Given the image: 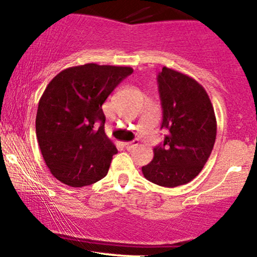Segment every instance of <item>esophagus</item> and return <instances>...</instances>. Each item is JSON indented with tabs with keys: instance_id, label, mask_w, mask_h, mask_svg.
<instances>
[{
	"instance_id": "34e87169",
	"label": "esophagus",
	"mask_w": 257,
	"mask_h": 257,
	"mask_svg": "<svg viewBox=\"0 0 257 257\" xmlns=\"http://www.w3.org/2000/svg\"><path fill=\"white\" fill-rule=\"evenodd\" d=\"M138 144H140L138 140H135V141H131V142H126L125 147H126V149H134V148H136Z\"/></svg>"
}]
</instances>
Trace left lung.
<instances>
[{
  "instance_id": "8db88e82",
  "label": "left lung",
  "mask_w": 257,
  "mask_h": 257,
  "mask_svg": "<svg viewBox=\"0 0 257 257\" xmlns=\"http://www.w3.org/2000/svg\"><path fill=\"white\" fill-rule=\"evenodd\" d=\"M163 108L161 128L167 130L154 158L142 167L151 182L167 188L191 182L214 148L217 123L205 88L188 75L164 66L158 75Z\"/></svg>"
}]
</instances>
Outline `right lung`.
<instances>
[{
  "label": "right lung",
  "mask_w": 257,
  "mask_h": 257,
  "mask_svg": "<svg viewBox=\"0 0 257 257\" xmlns=\"http://www.w3.org/2000/svg\"><path fill=\"white\" fill-rule=\"evenodd\" d=\"M130 66L85 65L64 69L40 98L36 136L51 174L70 187L96 183L108 174L117 149L104 132L102 105Z\"/></svg>",
  "instance_id": "right-lung-1"
}]
</instances>
